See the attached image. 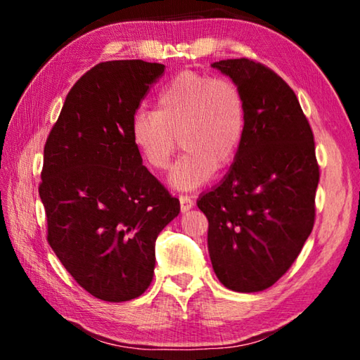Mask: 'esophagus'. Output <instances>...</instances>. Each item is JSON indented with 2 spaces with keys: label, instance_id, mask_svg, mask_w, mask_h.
I'll use <instances>...</instances> for the list:
<instances>
[{
  "label": "esophagus",
  "instance_id": "obj_1",
  "mask_svg": "<svg viewBox=\"0 0 360 360\" xmlns=\"http://www.w3.org/2000/svg\"><path fill=\"white\" fill-rule=\"evenodd\" d=\"M179 203H181V211L182 212H187L193 208V200L191 197H187V195H179Z\"/></svg>",
  "mask_w": 360,
  "mask_h": 360
}]
</instances>
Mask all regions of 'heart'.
<instances>
[{
	"label": "heart",
	"mask_w": 360,
	"mask_h": 360,
	"mask_svg": "<svg viewBox=\"0 0 360 360\" xmlns=\"http://www.w3.org/2000/svg\"><path fill=\"white\" fill-rule=\"evenodd\" d=\"M246 131V103L235 82L197 71H182L160 90L155 111H138L131 139L144 162L165 172L178 150L186 154L169 173V186L193 191L238 155Z\"/></svg>",
	"instance_id": "heart-1"
}]
</instances>
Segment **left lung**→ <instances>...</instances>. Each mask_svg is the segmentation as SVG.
Instances as JSON below:
<instances>
[{
	"instance_id": "8db88e82",
	"label": "left lung",
	"mask_w": 360,
	"mask_h": 360,
	"mask_svg": "<svg viewBox=\"0 0 360 360\" xmlns=\"http://www.w3.org/2000/svg\"><path fill=\"white\" fill-rule=\"evenodd\" d=\"M238 85L246 131L229 173L198 198L208 251L225 288L260 292L298 257L314 225L319 167L297 96L276 72L248 58L211 65Z\"/></svg>"
}]
</instances>
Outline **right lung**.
I'll return each mask as SVG.
<instances>
[{
	"mask_svg": "<svg viewBox=\"0 0 360 360\" xmlns=\"http://www.w3.org/2000/svg\"><path fill=\"white\" fill-rule=\"evenodd\" d=\"M165 65L114 60L72 85L44 146L47 241L89 294L127 302L149 288L155 240L179 214L133 144L139 103Z\"/></svg>",
	"mask_w": 360,
	"mask_h": 360,
	"instance_id": "obj_1",
	"label": "right lung"
}]
</instances>
